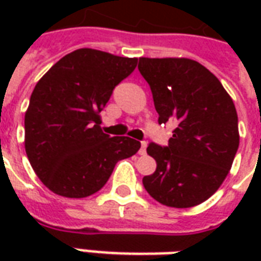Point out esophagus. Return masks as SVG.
I'll list each match as a JSON object with an SVG mask.
<instances>
[{
    "instance_id": "1",
    "label": "esophagus",
    "mask_w": 261,
    "mask_h": 261,
    "mask_svg": "<svg viewBox=\"0 0 261 261\" xmlns=\"http://www.w3.org/2000/svg\"><path fill=\"white\" fill-rule=\"evenodd\" d=\"M147 145H148L147 141L141 142V148H140V151H138V153H140V155H145V153H147Z\"/></svg>"
}]
</instances>
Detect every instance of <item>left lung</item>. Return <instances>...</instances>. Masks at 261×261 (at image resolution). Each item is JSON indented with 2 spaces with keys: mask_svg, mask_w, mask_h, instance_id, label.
Listing matches in <instances>:
<instances>
[{
  "mask_svg": "<svg viewBox=\"0 0 261 261\" xmlns=\"http://www.w3.org/2000/svg\"><path fill=\"white\" fill-rule=\"evenodd\" d=\"M138 69L149 84L159 124L176 125L168 147L148 145L156 169L142 185L168 207L198 205L222 185L239 147L233 100L194 60L140 57Z\"/></svg>",
  "mask_w": 261,
  "mask_h": 261,
  "instance_id": "obj_1",
  "label": "left lung"
}]
</instances>
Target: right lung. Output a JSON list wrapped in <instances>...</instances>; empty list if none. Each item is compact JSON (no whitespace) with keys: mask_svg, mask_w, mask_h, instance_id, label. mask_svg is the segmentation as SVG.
<instances>
[{"mask_svg":"<svg viewBox=\"0 0 261 261\" xmlns=\"http://www.w3.org/2000/svg\"><path fill=\"white\" fill-rule=\"evenodd\" d=\"M137 63L138 59L78 48L39 80L25 113V149L37 177L54 194H95L116 164L140 149V141L130 137L105 134L99 114Z\"/></svg>","mask_w":261,"mask_h":261,"instance_id":"1","label":"right lung"}]
</instances>
